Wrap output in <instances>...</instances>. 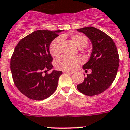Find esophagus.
I'll use <instances>...</instances> for the list:
<instances>
[{"label": "esophagus", "instance_id": "34e87169", "mask_svg": "<svg viewBox=\"0 0 130 130\" xmlns=\"http://www.w3.org/2000/svg\"><path fill=\"white\" fill-rule=\"evenodd\" d=\"M63 73H67V74H72L73 73V72L72 71H63Z\"/></svg>", "mask_w": 130, "mask_h": 130}]
</instances>
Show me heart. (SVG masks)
<instances>
[{
  "label": "heart",
  "mask_w": 130,
  "mask_h": 130,
  "mask_svg": "<svg viewBox=\"0 0 130 130\" xmlns=\"http://www.w3.org/2000/svg\"><path fill=\"white\" fill-rule=\"evenodd\" d=\"M66 37L65 35H62L61 37L54 38L51 42L49 46V51L52 56L57 57L61 54V38ZM70 40L73 43L76 45L79 48H83L86 47L88 44V38L83 34L76 33L73 34L69 36ZM81 59L78 56L75 57H69V56H61L57 59L55 61V67L59 70L63 71H73L76 68V67L80 63Z\"/></svg>",
  "instance_id": "b5f03b06"
}]
</instances>
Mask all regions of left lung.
I'll list each match as a JSON object with an SVG mask.
<instances>
[{
    "mask_svg": "<svg viewBox=\"0 0 130 130\" xmlns=\"http://www.w3.org/2000/svg\"><path fill=\"white\" fill-rule=\"evenodd\" d=\"M90 38L93 49L89 61L82 67L91 69L84 81L77 85L79 92L88 96L97 95L109 88L115 80L119 66V56L115 42L108 35L92 27L77 29Z\"/></svg>",
    "mask_w": 130,
    "mask_h": 130,
    "instance_id": "8db88e82",
    "label": "left lung"
}]
</instances>
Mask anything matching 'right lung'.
I'll use <instances>...</instances> for the list:
<instances>
[{"instance_id": "right-lung-1", "label": "right lung", "mask_w": 130, "mask_h": 130, "mask_svg": "<svg viewBox=\"0 0 130 130\" xmlns=\"http://www.w3.org/2000/svg\"><path fill=\"white\" fill-rule=\"evenodd\" d=\"M61 31H34L15 46L10 60L11 72L15 86L25 96L43 100L56 91L63 73H48L53 67L49 46Z\"/></svg>"}]
</instances>
